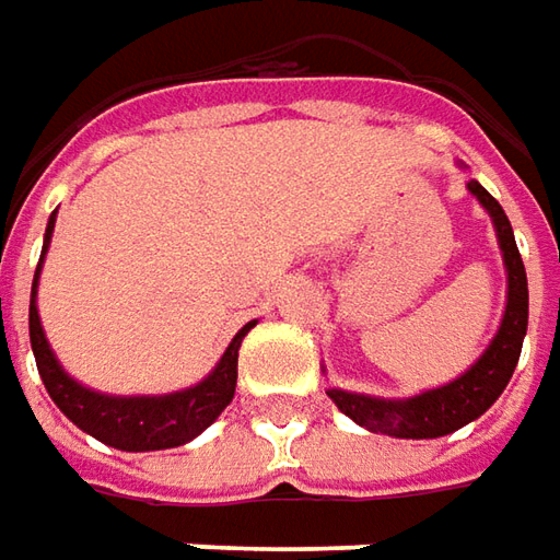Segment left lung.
I'll return each mask as SVG.
<instances>
[{
    "instance_id": "left-lung-1",
    "label": "left lung",
    "mask_w": 560,
    "mask_h": 560,
    "mask_svg": "<svg viewBox=\"0 0 560 560\" xmlns=\"http://www.w3.org/2000/svg\"><path fill=\"white\" fill-rule=\"evenodd\" d=\"M471 196L488 208L493 217V226L500 235L505 269H509V303H505L503 325L497 330L488 352L471 364L466 374L441 386V389L413 395L405 401H383L371 395H355V392L328 389L334 405L352 417L355 423L364 425L376 435H395V439H439L447 432H456L459 425L478 420L485 410L503 395L505 383L512 380V371L518 364L521 343L527 334V272L521 260L512 223L500 208V201L490 196L478 180L469 184Z\"/></svg>"
}]
</instances>
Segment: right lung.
<instances>
[{"instance_id":"obj_1","label":"right lung","mask_w":560,"mask_h":560,"mask_svg":"<svg viewBox=\"0 0 560 560\" xmlns=\"http://www.w3.org/2000/svg\"><path fill=\"white\" fill-rule=\"evenodd\" d=\"M51 230H55V214H51L48 230H45L42 257H45L48 242H51ZM39 269L42 260L36 266L33 294H30V343H33L36 368H39L42 383L51 395V401L82 432H89L97 441H104L109 447H119V451H165V447H180L186 441L196 439L230 405L232 395H235V376H238V346H242V337L254 328V322L232 337V343L226 346L220 364L208 374V380H201L199 386H192V389L159 395V398L101 395V392L79 386L75 380L63 374L55 352L48 349V340H45L39 325V312H36Z\"/></svg>"}]
</instances>
